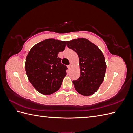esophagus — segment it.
<instances>
[{"instance_id":"obj_1","label":"esophagus","mask_w":133,"mask_h":133,"mask_svg":"<svg viewBox=\"0 0 133 133\" xmlns=\"http://www.w3.org/2000/svg\"><path fill=\"white\" fill-rule=\"evenodd\" d=\"M71 66H72V65H71V64H70L69 65H68V69H69V70H70V69H71Z\"/></svg>"}]
</instances>
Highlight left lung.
Wrapping results in <instances>:
<instances>
[{
  "label": "left lung",
  "mask_w": 133,
  "mask_h": 133,
  "mask_svg": "<svg viewBox=\"0 0 133 133\" xmlns=\"http://www.w3.org/2000/svg\"><path fill=\"white\" fill-rule=\"evenodd\" d=\"M67 46L77 53L79 58L80 75L73 83L78 93L89 96L97 91L106 72V63L101 50L85 38L66 41Z\"/></svg>",
  "instance_id": "obj_1"
}]
</instances>
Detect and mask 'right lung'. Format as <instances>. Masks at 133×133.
Returning <instances> with one entry per match:
<instances>
[{
	"mask_svg": "<svg viewBox=\"0 0 133 133\" xmlns=\"http://www.w3.org/2000/svg\"><path fill=\"white\" fill-rule=\"evenodd\" d=\"M66 41L48 39L31 48L26 58L25 68L28 80L35 89L44 95L58 91L64 77L67 67L58 57L63 51Z\"/></svg>",
	"mask_w": 133,
	"mask_h": 133,
	"instance_id": "add662e5",
	"label": "right lung"
}]
</instances>
